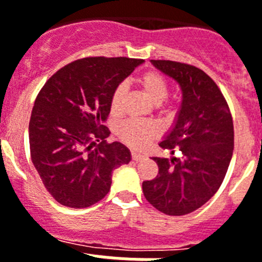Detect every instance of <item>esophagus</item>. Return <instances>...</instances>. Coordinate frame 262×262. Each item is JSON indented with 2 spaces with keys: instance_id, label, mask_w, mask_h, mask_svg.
<instances>
[{
  "instance_id": "esophagus-1",
  "label": "esophagus",
  "mask_w": 262,
  "mask_h": 262,
  "mask_svg": "<svg viewBox=\"0 0 262 262\" xmlns=\"http://www.w3.org/2000/svg\"><path fill=\"white\" fill-rule=\"evenodd\" d=\"M131 156H133V160L134 161H142V160H144L145 157V155H143V154H139V152H135V151H133V154H131Z\"/></svg>"
}]
</instances>
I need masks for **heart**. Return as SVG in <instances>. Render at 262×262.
I'll return each instance as SVG.
<instances>
[{"label":"heart","instance_id":"b5f03b06","mask_svg":"<svg viewBox=\"0 0 262 262\" xmlns=\"http://www.w3.org/2000/svg\"><path fill=\"white\" fill-rule=\"evenodd\" d=\"M142 89L147 97L154 103H161L168 97L169 85L166 78L160 72L147 71L138 78ZM127 86L124 84H119L111 94L110 110L113 114H118L123 105V99L126 96ZM170 110L169 107L164 108L165 113ZM159 134L156 124L152 122H143V120H127L118 127V136L122 142L131 145L134 148H143L148 143L154 140Z\"/></svg>","mask_w":262,"mask_h":262}]
</instances>
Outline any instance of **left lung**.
Segmentation results:
<instances>
[{"instance_id":"left-lung-1","label":"left lung","mask_w":262,"mask_h":262,"mask_svg":"<svg viewBox=\"0 0 262 262\" xmlns=\"http://www.w3.org/2000/svg\"><path fill=\"white\" fill-rule=\"evenodd\" d=\"M177 81L182 102L174 126L160 143L173 157H152L159 173L143 182L145 200L166 215L200 209L221 187L233 152V122L221 89L202 69L170 60H151Z\"/></svg>"}]
</instances>
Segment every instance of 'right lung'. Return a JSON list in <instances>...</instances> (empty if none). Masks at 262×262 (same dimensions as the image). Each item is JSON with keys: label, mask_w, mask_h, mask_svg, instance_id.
<instances>
[{"label": "right lung", "mask_w": 262, "mask_h": 262, "mask_svg": "<svg viewBox=\"0 0 262 262\" xmlns=\"http://www.w3.org/2000/svg\"><path fill=\"white\" fill-rule=\"evenodd\" d=\"M142 62L76 60L39 92L29 124L30 152L45 187L60 205L84 209L99 202L110 190L113 170L131 161L126 145L106 143L110 131L103 123L114 89Z\"/></svg>", "instance_id": "add662e5"}]
</instances>
